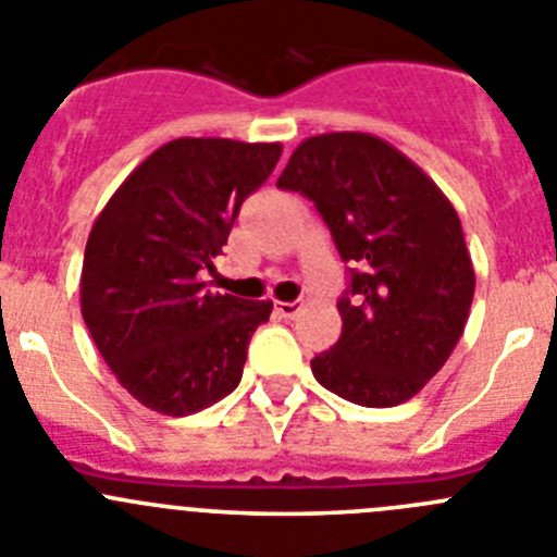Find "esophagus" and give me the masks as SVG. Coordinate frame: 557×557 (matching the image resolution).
<instances>
[{"instance_id": "obj_1", "label": "esophagus", "mask_w": 557, "mask_h": 557, "mask_svg": "<svg viewBox=\"0 0 557 557\" xmlns=\"http://www.w3.org/2000/svg\"><path fill=\"white\" fill-rule=\"evenodd\" d=\"M277 313L283 319H296V315L302 313V302H277Z\"/></svg>"}]
</instances>
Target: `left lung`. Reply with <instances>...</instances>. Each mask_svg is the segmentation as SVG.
Here are the masks:
<instances>
[{
    "instance_id": "1",
    "label": "left lung",
    "mask_w": 557,
    "mask_h": 557,
    "mask_svg": "<svg viewBox=\"0 0 557 557\" xmlns=\"http://www.w3.org/2000/svg\"><path fill=\"white\" fill-rule=\"evenodd\" d=\"M277 186L315 202L357 267L337 302L343 332L310 360L313 376L360 407L418 396L456 349L475 294L456 208L412 159L362 132L308 137Z\"/></svg>"
}]
</instances>
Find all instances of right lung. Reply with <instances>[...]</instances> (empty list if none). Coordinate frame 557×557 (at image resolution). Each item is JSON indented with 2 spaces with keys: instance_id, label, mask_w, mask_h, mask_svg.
<instances>
[{
  "instance_id": "1",
  "label": "right lung",
  "mask_w": 557,
  "mask_h": 557,
  "mask_svg": "<svg viewBox=\"0 0 557 557\" xmlns=\"http://www.w3.org/2000/svg\"><path fill=\"white\" fill-rule=\"evenodd\" d=\"M280 143L181 137L128 175L92 225L82 315L117 382L184 418L238 387L272 302L208 288L242 202L272 175Z\"/></svg>"
}]
</instances>
